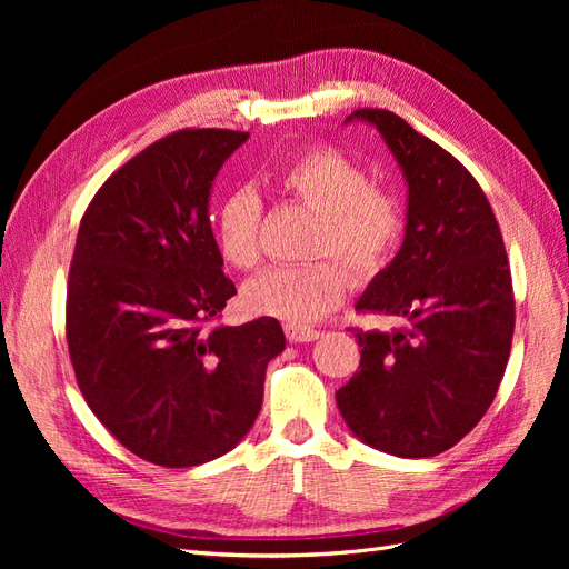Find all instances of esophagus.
<instances>
[{"mask_svg": "<svg viewBox=\"0 0 569 569\" xmlns=\"http://www.w3.org/2000/svg\"><path fill=\"white\" fill-rule=\"evenodd\" d=\"M284 335L291 343H301V341H313L320 337L318 330H311V327H301V325H284Z\"/></svg>", "mask_w": 569, "mask_h": 569, "instance_id": "1", "label": "esophagus"}]
</instances>
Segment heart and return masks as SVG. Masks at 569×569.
<instances>
[{
    "label": "heart",
    "mask_w": 569,
    "mask_h": 569,
    "mask_svg": "<svg viewBox=\"0 0 569 569\" xmlns=\"http://www.w3.org/2000/svg\"><path fill=\"white\" fill-rule=\"evenodd\" d=\"M280 192L318 213L311 256L318 261L280 266L244 287L251 313L306 325L320 320L343 301L351 287L377 278L399 251L406 234V206L391 187L372 182L368 170L335 147H308L278 173ZM263 201L251 187H234L220 199L213 220L216 247L222 261L237 270H253L263 261ZM332 254L342 262L320 259Z\"/></svg>",
    "instance_id": "1"
}]
</instances>
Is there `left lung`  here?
I'll list each match as a JSON object with an SVG mask.
<instances>
[{"instance_id":"left-lung-1","label":"left lung","mask_w":569,"mask_h":569,"mask_svg":"<svg viewBox=\"0 0 569 569\" xmlns=\"http://www.w3.org/2000/svg\"><path fill=\"white\" fill-rule=\"evenodd\" d=\"M353 118L380 130L408 182L403 247L356 308L403 325L349 327L363 349L337 406L372 449L429 458L470 432L503 380L515 330L510 266L468 168L387 109Z\"/></svg>"}]
</instances>
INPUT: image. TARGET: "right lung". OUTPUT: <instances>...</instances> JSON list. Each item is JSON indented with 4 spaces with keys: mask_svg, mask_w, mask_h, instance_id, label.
I'll return each instance as SVG.
<instances>
[{
    "mask_svg": "<svg viewBox=\"0 0 569 569\" xmlns=\"http://www.w3.org/2000/svg\"><path fill=\"white\" fill-rule=\"evenodd\" d=\"M247 137L170 132L120 166L80 220L66 289L78 387L128 451L163 468L234 449L284 349L268 316L209 327L237 295L211 230V182Z\"/></svg>",
    "mask_w": 569,
    "mask_h": 569,
    "instance_id": "add662e5",
    "label": "right lung"
}]
</instances>
